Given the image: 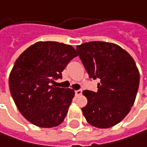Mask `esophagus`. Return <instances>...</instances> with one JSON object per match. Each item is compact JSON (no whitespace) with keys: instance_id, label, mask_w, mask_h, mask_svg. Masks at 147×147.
I'll return each mask as SVG.
<instances>
[{"instance_id":"esophagus-1","label":"esophagus","mask_w":147,"mask_h":147,"mask_svg":"<svg viewBox=\"0 0 147 147\" xmlns=\"http://www.w3.org/2000/svg\"><path fill=\"white\" fill-rule=\"evenodd\" d=\"M75 94H76V96H81L82 94V89H79V90H77V91H75Z\"/></svg>"}]
</instances>
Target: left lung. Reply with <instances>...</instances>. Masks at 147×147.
Instances as JSON below:
<instances>
[{"label":"left lung","instance_id":"obj_1","mask_svg":"<svg viewBox=\"0 0 147 147\" xmlns=\"http://www.w3.org/2000/svg\"><path fill=\"white\" fill-rule=\"evenodd\" d=\"M89 77L100 79L96 92L84 91L87 104L82 112L87 122L97 128H110L121 121L136 99L140 74L133 58L119 46L91 41L76 47Z\"/></svg>","mask_w":147,"mask_h":147}]
</instances>
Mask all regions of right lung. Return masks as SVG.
Here are the masks:
<instances>
[{
	"label": "right lung",
	"mask_w": 147,
	"mask_h": 147,
	"mask_svg": "<svg viewBox=\"0 0 147 147\" xmlns=\"http://www.w3.org/2000/svg\"><path fill=\"white\" fill-rule=\"evenodd\" d=\"M76 56L70 45L39 41L16 61L9 77L10 91L22 116L33 125L51 128L64 121L75 92L51 83L62 78L61 72Z\"/></svg>",
	"instance_id": "obj_1"
}]
</instances>
